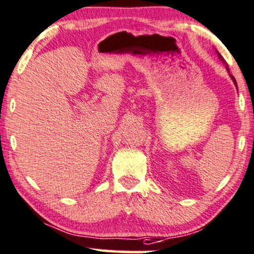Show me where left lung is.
<instances>
[{"label":"left lung","mask_w":254,"mask_h":254,"mask_svg":"<svg viewBox=\"0 0 254 254\" xmlns=\"http://www.w3.org/2000/svg\"><path fill=\"white\" fill-rule=\"evenodd\" d=\"M215 52H216V54H217V56H218L219 61H220V62H222L224 65H225V68H226V70H228V72H229V74H230V70H229V66H228V64H226V62H225V61H224V58L222 57V55H220V54H219V52H218V51H217V50H215ZM230 77H231V79H232V81H233V84H235V85H236V87H237V81H236V79H235V77H233V75H232V74H230ZM237 90H238V87H237Z\"/></svg>","instance_id":"8db88e82"}]
</instances>
